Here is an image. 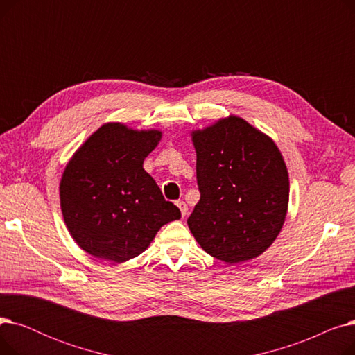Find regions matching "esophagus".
<instances>
[{"label":"esophagus","mask_w":355,"mask_h":355,"mask_svg":"<svg viewBox=\"0 0 355 355\" xmlns=\"http://www.w3.org/2000/svg\"><path fill=\"white\" fill-rule=\"evenodd\" d=\"M177 206H178V209H180V211H181V216L182 217H185L189 214V207H187V204H185L182 200H178L177 201Z\"/></svg>","instance_id":"1"}]
</instances>
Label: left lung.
Returning a JSON list of instances; mask_svg holds the SVG:
<instances>
[{
	"label": "left lung",
	"instance_id": "obj_1",
	"mask_svg": "<svg viewBox=\"0 0 355 355\" xmlns=\"http://www.w3.org/2000/svg\"><path fill=\"white\" fill-rule=\"evenodd\" d=\"M200 201L187 223L198 245L225 263L262 254L281 232L289 177L275 142L230 116L193 132Z\"/></svg>",
	"mask_w": 355,
	"mask_h": 355
}]
</instances>
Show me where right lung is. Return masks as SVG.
<instances>
[{"instance_id":"obj_1","label":"right lung","mask_w":355,"mask_h":355,"mask_svg":"<svg viewBox=\"0 0 355 355\" xmlns=\"http://www.w3.org/2000/svg\"><path fill=\"white\" fill-rule=\"evenodd\" d=\"M159 130L101 126L73 155L60 181L66 226L89 254L122 263L141 254L181 211L144 170Z\"/></svg>"}]
</instances>
